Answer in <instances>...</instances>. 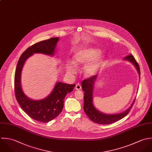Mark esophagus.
<instances>
[{
    "label": "esophagus",
    "instance_id": "34e87169",
    "mask_svg": "<svg viewBox=\"0 0 152 152\" xmlns=\"http://www.w3.org/2000/svg\"><path fill=\"white\" fill-rule=\"evenodd\" d=\"M75 89L76 90H81L82 86H81V85L80 84H76V86H75Z\"/></svg>",
    "mask_w": 152,
    "mask_h": 152
}]
</instances>
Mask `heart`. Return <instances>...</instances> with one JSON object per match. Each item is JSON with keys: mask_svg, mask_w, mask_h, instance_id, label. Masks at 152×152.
Segmentation results:
<instances>
[{"mask_svg": "<svg viewBox=\"0 0 152 152\" xmlns=\"http://www.w3.org/2000/svg\"><path fill=\"white\" fill-rule=\"evenodd\" d=\"M100 50L94 48H85L77 52L74 56L73 62L69 61L66 63V70L69 73H75L76 72V65L85 64L89 61L85 68L84 72L87 76L94 75L100 67L102 66L104 61V56L99 55Z\"/></svg>", "mask_w": 152, "mask_h": 152, "instance_id": "b5f03b06", "label": "heart"}]
</instances>
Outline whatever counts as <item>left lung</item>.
Here are the masks:
<instances>
[{"mask_svg":"<svg viewBox=\"0 0 152 152\" xmlns=\"http://www.w3.org/2000/svg\"><path fill=\"white\" fill-rule=\"evenodd\" d=\"M124 59L130 61L134 65V66L136 67V69L138 71L140 77V70L139 65L135 60L133 56L132 55H129L126 56L124 58ZM97 77V75H93L88 79L83 80L82 82V89L85 92L83 106L85 112L91 121L100 124H109L121 120L129 113L130 110L133 107V105L134 103V100L132 103V105L126 110L121 113L115 115H107L100 112L94 107L93 104V86Z\"/></svg>","mask_w":152,"mask_h":152,"instance_id":"1","label":"left lung"}]
</instances>
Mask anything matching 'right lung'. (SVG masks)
<instances>
[{
    "label": "right lung",
    "instance_id": "obj_1",
    "mask_svg": "<svg viewBox=\"0 0 152 152\" xmlns=\"http://www.w3.org/2000/svg\"><path fill=\"white\" fill-rule=\"evenodd\" d=\"M59 37H53L36 43L25 51L17 64L15 75V92L16 100L22 109L31 119L46 123L56 118L62 111L64 99L72 91L76 85L58 82L53 91L46 98L34 100L28 97L21 87V72L26 59L35 53L53 55Z\"/></svg>",
    "mask_w": 152,
    "mask_h": 152
}]
</instances>
